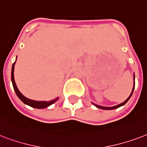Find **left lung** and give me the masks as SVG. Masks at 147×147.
I'll use <instances>...</instances> for the list:
<instances>
[{"mask_svg":"<svg viewBox=\"0 0 147 147\" xmlns=\"http://www.w3.org/2000/svg\"><path fill=\"white\" fill-rule=\"evenodd\" d=\"M134 80H135V76H134ZM134 87H135V82H134V88H133V90H132V93L131 94L129 95V96L128 97V98L126 100L124 101V102H123L122 103H120V104H118V105L117 106H114V107H102V106H99V105H96V104H95V103H93L95 107H96L97 108H100V109H103V110H113V109H117V108H119L120 107H121V106H123L125 104V103H127V101L129 100V99L131 97L132 94H133V93H134Z\"/></svg>","mask_w":147,"mask_h":147,"instance_id":"1","label":"left lung"}]
</instances>
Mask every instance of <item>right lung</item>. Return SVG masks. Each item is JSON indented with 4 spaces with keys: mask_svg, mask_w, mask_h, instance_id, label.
<instances>
[{
    "mask_svg": "<svg viewBox=\"0 0 147 147\" xmlns=\"http://www.w3.org/2000/svg\"><path fill=\"white\" fill-rule=\"evenodd\" d=\"M16 61L13 63L12 65V70H11V81H12V84H13V89H14V91H15L17 96L19 97L20 100L22 101L23 103H24L25 104L30 106L31 107L34 108H37V109H44V108H46L47 107H49L51 104H53V103H55L56 101L58 100L57 98H55L53 100L51 101H36L33 100H30V99L27 98L26 96H24L18 90V86L16 85V83L14 81V77H13V71H14V64H15Z\"/></svg>",
    "mask_w": 147,
    "mask_h": 147,
    "instance_id": "add662e5",
    "label": "right lung"
}]
</instances>
